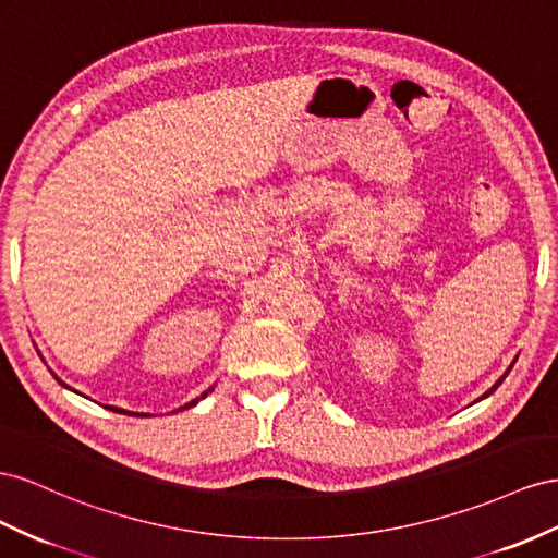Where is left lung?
Masks as SVG:
<instances>
[{"label": "left lung", "instance_id": "obj_1", "mask_svg": "<svg viewBox=\"0 0 558 558\" xmlns=\"http://www.w3.org/2000/svg\"><path fill=\"white\" fill-rule=\"evenodd\" d=\"M514 362H517V360H514ZM514 362H512V364H509V369H512V367H514ZM509 369H507V372H505V374H502V376H500V378H498V380H496V384H493V386H490V388H488V390H486V392H484V395H482V397H480V400H484V397H488V395H490V392H493V390H496V388H498V386H500V384H502V378H505V376H507V374H509Z\"/></svg>", "mask_w": 558, "mask_h": 558}]
</instances>
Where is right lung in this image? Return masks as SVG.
Segmentation results:
<instances>
[{"label": "right lung", "mask_w": 558, "mask_h": 558, "mask_svg": "<svg viewBox=\"0 0 558 558\" xmlns=\"http://www.w3.org/2000/svg\"><path fill=\"white\" fill-rule=\"evenodd\" d=\"M62 386H65V384H62ZM68 388V386H65ZM72 390V388H70ZM208 392H213V388L210 390H205L201 397H196V400H191L189 404H184V407H180V409H189V407H194V404H198L201 400H203V397H208ZM107 409H111V411H123V409H119V407H107ZM123 413H131V411H123ZM142 416H147V413H142Z\"/></svg>", "instance_id": "add662e5"}]
</instances>
